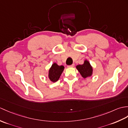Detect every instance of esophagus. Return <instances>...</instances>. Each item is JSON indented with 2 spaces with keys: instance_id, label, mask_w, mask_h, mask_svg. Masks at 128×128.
<instances>
[{
  "instance_id": "esophagus-1",
  "label": "esophagus",
  "mask_w": 128,
  "mask_h": 128,
  "mask_svg": "<svg viewBox=\"0 0 128 128\" xmlns=\"http://www.w3.org/2000/svg\"><path fill=\"white\" fill-rule=\"evenodd\" d=\"M74 64H72V65H69V66H68V68H72V67H74Z\"/></svg>"
}]
</instances>
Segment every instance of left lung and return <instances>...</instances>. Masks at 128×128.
<instances>
[{
    "instance_id": "1",
    "label": "left lung",
    "mask_w": 128,
    "mask_h": 128,
    "mask_svg": "<svg viewBox=\"0 0 128 128\" xmlns=\"http://www.w3.org/2000/svg\"><path fill=\"white\" fill-rule=\"evenodd\" d=\"M76 68L82 78H84L90 77L93 74V67L92 66L90 62L87 60H84V64L78 65Z\"/></svg>"
}]
</instances>
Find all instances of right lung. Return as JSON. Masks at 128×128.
Segmentation results:
<instances>
[{
  "label": "right lung",
  "mask_w": 128,
  "mask_h": 128,
  "mask_svg": "<svg viewBox=\"0 0 128 128\" xmlns=\"http://www.w3.org/2000/svg\"><path fill=\"white\" fill-rule=\"evenodd\" d=\"M63 65L59 66L56 63H53L51 67L50 68L48 74V78L52 82H57L64 71Z\"/></svg>",
  "instance_id": "add662e5"
}]
</instances>
